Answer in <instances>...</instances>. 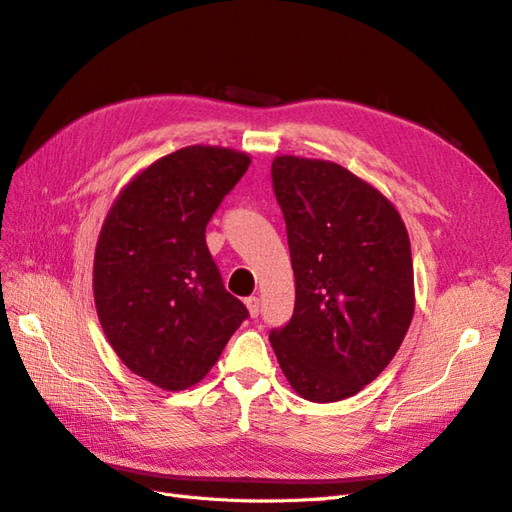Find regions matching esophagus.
I'll return each mask as SVG.
<instances>
[{
    "instance_id": "1",
    "label": "esophagus",
    "mask_w": 512,
    "mask_h": 512,
    "mask_svg": "<svg viewBox=\"0 0 512 512\" xmlns=\"http://www.w3.org/2000/svg\"><path fill=\"white\" fill-rule=\"evenodd\" d=\"M245 305H247V312H250L252 318H256L260 314V299L258 297H247Z\"/></svg>"
}]
</instances>
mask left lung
Instances as JSON below:
<instances>
[{
	"label": "left lung",
	"mask_w": 512,
	"mask_h": 512,
	"mask_svg": "<svg viewBox=\"0 0 512 512\" xmlns=\"http://www.w3.org/2000/svg\"><path fill=\"white\" fill-rule=\"evenodd\" d=\"M271 179L297 299L269 339L292 389L331 404L376 380L410 329L408 230L389 198L335 162L280 156Z\"/></svg>",
	"instance_id": "left-lung-1"
}]
</instances>
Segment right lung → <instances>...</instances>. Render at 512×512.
Masks as SVG:
<instances>
[{"label": "right lung", "mask_w": 512, "mask_h": 512, "mask_svg": "<svg viewBox=\"0 0 512 512\" xmlns=\"http://www.w3.org/2000/svg\"><path fill=\"white\" fill-rule=\"evenodd\" d=\"M247 166L235 149L183 147L138 173L100 230L94 299L104 335L123 365L164 391L203 380L250 316L205 241Z\"/></svg>", "instance_id": "1"}]
</instances>
